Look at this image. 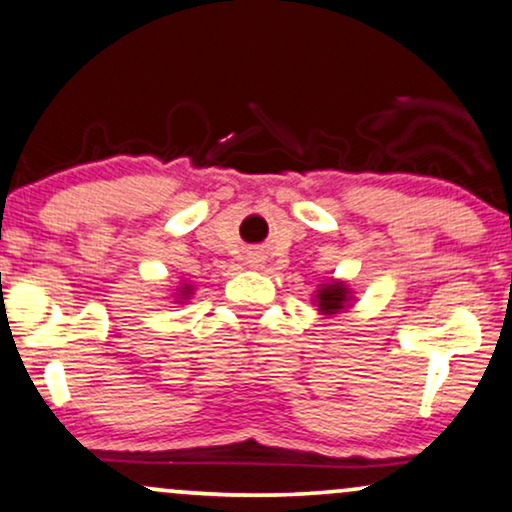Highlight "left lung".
Segmentation results:
<instances>
[{"mask_svg": "<svg viewBox=\"0 0 512 512\" xmlns=\"http://www.w3.org/2000/svg\"><path fill=\"white\" fill-rule=\"evenodd\" d=\"M350 303H355V293L353 288L341 279H329L319 283L315 298H312V305H317V312L324 317L341 315L348 307H353Z\"/></svg>", "mask_w": 512, "mask_h": 512, "instance_id": "left-lung-1", "label": "left lung"}]
</instances>
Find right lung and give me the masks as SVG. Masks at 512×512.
<instances>
[{"instance_id":"1","label":"right lung","mask_w":512,"mask_h":512,"mask_svg":"<svg viewBox=\"0 0 512 512\" xmlns=\"http://www.w3.org/2000/svg\"><path fill=\"white\" fill-rule=\"evenodd\" d=\"M193 291L195 288L190 286V283H178L176 288H171V300H174V303H188L190 298H193Z\"/></svg>"}]
</instances>
